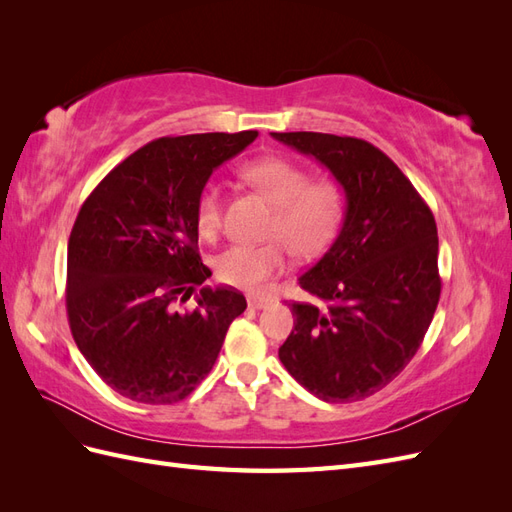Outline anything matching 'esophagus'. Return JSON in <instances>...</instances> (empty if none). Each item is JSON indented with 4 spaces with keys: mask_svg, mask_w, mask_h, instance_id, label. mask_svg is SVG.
Instances as JSON below:
<instances>
[{
    "mask_svg": "<svg viewBox=\"0 0 512 512\" xmlns=\"http://www.w3.org/2000/svg\"><path fill=\"white\" fill-rule=\"evenodd\" d=\"M247 305H250L252 309H265V307L271 305V301L262 299V297H250V299H247Z\"/></svg>",
    "mask_w": 512,
    "mask_h": 512,
    "instance_id": "1",
    "label": "esophagus"
}]
</instances>
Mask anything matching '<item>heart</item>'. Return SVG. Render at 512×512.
<instances>
[{"label": "heart", "instance_id": "1", "mask_svg": "<svg viewBox=\"0 0 512 512\" xmlns=\"http://www.w3.org/2000/svg\"><path fill=\"white\" fill-rule=\"evenodd\" d=\"M241 175L275 207L269 239L284 240L299 258H316L327 250L344 218L342 185L331 179L312 181L305 166L282 156L245 164ZM222 213V190L215 183H207L196 198L194 211L200 237H218ZM283 244L232 245L215 258V275L228 286L258 290L271 277L286 271L288 252Z\"/></svg>", "mask_w": 512, "mask_h": 512}]
</instances>
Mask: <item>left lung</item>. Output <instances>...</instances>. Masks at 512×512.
<instances>
[{
    "mask_svg": "<svg viewBox=\"0 0 512 512\" xmlns=\"http://www.w3.org/2000/svg\"><path fill=\"white\" fill-rule=\"evenodd\" d=\"M320 162L346 194L344 222L299 286L327 303H292L280 361L322 401H359L401 374L440 301L438 228L397 164L367 141L271 132Z\"/></svg>",
    "mask_w": 512,
    "mask_h": 512,
    "instance_id": "8db88e82",
    "label": "left lung"
}]
</instances>
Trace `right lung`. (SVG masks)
<instances>
[{"label":"right lung","mask_w":512,"mask_h":512,"mask_svg":"<svg viewBox=\"0 0 512 512\" xmlns=\"http://www.w3.org/2000/svg\"><path fill=\"white\" fill-rule=\"evenodd\" d=\"M256 130L166 136L134 151L83 203L68 241L66 307L96 374L138 404H175L200 384L247 307L232 288H200L196 198Z\"/></svg>","instance_id":"right-lung-1"}]
</instances>
